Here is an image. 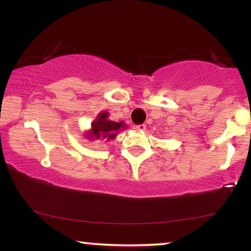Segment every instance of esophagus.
Segmentation results:
<instances>
[{
	"instance_id": "34e87169",
	"label": "esophagus",
	"mask_w": 251,
	"mask_h": 251,
	"mask_svg": "<svg viewBox=\"0 0 251 251\" xmlns=\"http://www.w3.org/2000/svg\"><path fill=\"white\" fill-rule=\"evenodd\" d=\"M136 130H138V131H144V130L146 129V126L145 125H138L135 126Z\"/></svg>"
}]
</instances>
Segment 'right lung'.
I'll use <instances>...</instances> for the list:
<instances>
[{
  "label": "right lung",
  "mask_w": 251,
  "mask_h": 251,
  "mask_svg": "<svg viewBox=\"0 0 251 251\" xmlns=\"http://www.w3.org/2000/svg\"><path fill=\"white\" fill-rule=\"evenodd\" d=\"M121 128H125L122 122L110 121V120H108V113L101 112L99 113L96 120L91 123V130L86 132V138L113 139L115 138L116 133L120 131Z\"/></svg>",
  "instance_id": "obj_1"
}]
</instances>
